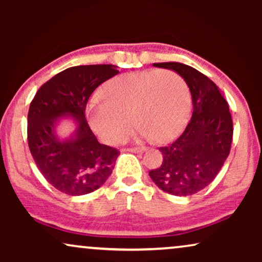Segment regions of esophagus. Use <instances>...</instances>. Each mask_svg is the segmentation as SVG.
<instances>
[{"label": "esophagus", "mask_w": 262, "mask_h": 262, "mask_svg": "<svg viewBox=\"0 0 262 262\" xmlns=\"http://www.w3.org/2000/svg\"><path fill=\"white\" fill-rule=\"evenodd\" d=\"M130 152H142L145 150V146H132V148L127 149Z\"/></svg>", "instance_id": "esophagus-1"}]
</instances>
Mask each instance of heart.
<instances>
[{"label": "heart", "mask_w": 262, "mask_h": 262, "mask_svg": "<svg viewBox=\"0 0 262 262\" xmlns=\"http://www.w3.org/2000/svg\"><path fill=\"white\" fill-rule=\"evenodd\" d=\"M87 106V119L107 143L124 141L134 118L143 137L167 142L187 123L191 96L188 85L171 70H143L110 81Z\"/></svg>", "instance_id": "obj_1"}]
</instances>
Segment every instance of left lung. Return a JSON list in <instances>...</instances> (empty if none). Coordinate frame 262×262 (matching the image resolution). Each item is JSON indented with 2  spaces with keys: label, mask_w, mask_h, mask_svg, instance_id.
Returning a JSON list of instances; mask_svg holds the SVG:
<instances>
[{
  "label": "left lung",
  "mask_w": 262,
  "mask_h": 262,
  "mask_svg": "<svg viewBox=\"0 0 262 262\" xmlns=\"http://www.w3.org/2000/svg\"><path fill=\"white\" fill-rule=\"evenodd\" d=\"M154 66L184 77L191 91L193 112L184 132L161 146L162 164L149 175L169 194H195L213 181L230 152L234 128L229 105L216 83L194 68L178 62Z\"/></svg>",
  "instance_id": "1"
}]
</instances>
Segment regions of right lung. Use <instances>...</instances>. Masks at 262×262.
Listing matches in <instances>:
<instances>
[{
    "label": "right lung",
    "mask_w": 262,
    "mask_h": 262,
    "mask_svg": "<svg viewBox=\"0 0 262 262\" xmlns=\"http://www.w3.org/2000/svg\"><path fill=\"white\" fill-rule=\"evenodd\" d=\"M119 73L111 64L77 66L60 71L38 89L28 111L30 151L46 181L68 195H83L105 184L114 169L119 150L100 144L85 119L89 96ZM78 121L74 138L54 136L58 117Z\"/></svg>",
    "instance_id": "add662e5"
}]
</instances>
